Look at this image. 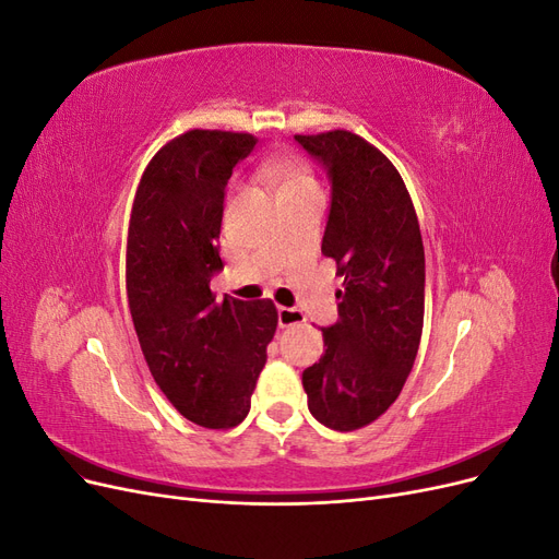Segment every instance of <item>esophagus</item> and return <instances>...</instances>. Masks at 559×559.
I'll return each instance as SVG.
<instances>
[{"label":"esophagus","instance_id":"obj_1","mask_svg":"<svg viewBox=\"0 0 559 559\" xmlns=\"http://www.w3.org/2000/svg\"><path fill=\"white\" fill-rule=\"evenodd\" d=\"M277 319H280V326L282 329H289V326L300 324V321H306V314H302L296 308H280L277 310Z\"/></svg>","mask_w":559,"mask_h":559}]
</instances>
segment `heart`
Wrapping results in <instances>:
<instances>
[{
  "instance_id": "b5f03b06",
  "label": "heart",
  "mask_w": 559,
  "mask_h": 559,
  "mask_svg": "<svg viewBox=\"0 0 559 559\" xmlns=\"http://www.w3.org/2000/svg\"><path fill=\"white\" fill-rule=\"evenodd\" d=\"M263 177L277 198L314 186L310 165L298 156H280L263 165Z\"/></svg>"
}]
</instances>
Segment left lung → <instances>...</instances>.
I'll return each mask as SVG.
<instances>
[{
    "label": "left lung",
    "instance_id": "1",
    "mask_svg": "<svg viewBox=\"0 0 559 559\" xmlns=\"http://www.w3.org/2000/svg\"><path fill=\"white\" fill-rule=\"evenodd\" d=\"M329 167L331 214L321 253L337 263V321L302 370L321 425L354 431L386 413L408 380L425 324V245L408 189L380 148L349 130L294 134Z\"/></svg>",
    "mask_w": 559,
    "mask_h": 559
}]
</instances>
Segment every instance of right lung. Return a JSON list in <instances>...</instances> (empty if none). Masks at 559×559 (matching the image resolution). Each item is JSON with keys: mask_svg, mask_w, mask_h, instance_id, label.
Wrapping results in <instances>:
<instances>
[{"mask_svg": "<svg viewBox=\"0 0 559 559\" xmlns=\"http://www.w3.org/2000/svg\"><path fill=\"white\" fill-rule=\"evenodd\" d=\"M257 142L230 130L179 134L146 165L130 212L126 289L142 354L167 401L207 429L247 417L277 329L270 298L216 300L210 289L224 267L226 183Z\"/></svg>", "mask_w": 559, "mask_h": 559, "instance_id": "obj_1", "label": "right lung"}]
</instances>
